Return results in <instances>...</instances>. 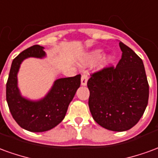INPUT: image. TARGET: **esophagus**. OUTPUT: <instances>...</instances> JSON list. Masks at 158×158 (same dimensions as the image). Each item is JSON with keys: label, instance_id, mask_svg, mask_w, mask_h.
<instances>
[{"label": "esophagus", "instance_id": "34e87169", "mask_svg": "<svg viewBox=\"0 0 158 158\" xmlns=\"http://www.w3.org/2000/svg\"><path fill=\"white\" fill-rule=\"evenodd\" d=\"M87 81H88V75L87 73H83L82 77H81V85H87Z\"/></svg>", "mask_w": 158, "mask_h": 158}]
</instances>
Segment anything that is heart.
<instances>
[{"mask_svg": "<svg viewBox=\"0 0 158 158\" xmlns=\"http://www.w3.org/2000/svg\"><path fill=\"white\" fill-rule=\"evenodd\" d=\"M102 55V51L101 50H95V51H93L89 54H87L86 56L84 59V62H93L96 61L97 59L99 58L100 56ZM111 60H112V57L111 56H106L105 58L103 59V65H105V64H107V63H109L111 62Z\"/></svg>", "mask_w": 158, "mask_h": 158, "instance_id": "obj_1", "label": "heart"}]
</instances>
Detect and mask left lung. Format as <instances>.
<instances>
[{"instance_id": "8db88e82", "label": "left lung", "mask_w": 158, "mask_h": 158, "mask_svg": "<svg viewBox=\"0 0 158 158\" xmlns=\"http://www.w3.org/2000/svg\"><path fill=\"white\" fill-rule=\"evenodd\" d=\"M122 57L90 74L89 107L99 125L112 131H125L139 122L148 104L149 85L141 58L119 42Z\"/></svg>"}]
</instances>
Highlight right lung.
I'll list each match as a JSON object with an SVG mask.
<instances>
[{
  "mask_svg": "<svg viewBox=\"0 0 158 158\" xmlns=\"http://www.w3.org/2000/svg\"><path fill=\"white\" fill-rule=\"evenodd\" d=\"M44 47L30 46L12 61L6 82V102L12 118L21 128L31 132H44L53 129L62 122L69 103L80 86V74L58 79L54 82L48 94L40 101H30L20 95L18 78L20 64L25 58L45 56Z\"/></svg>",
  "mask_w": 158,
  "mask_h": 158,
  "instance_id": "1",
  "label": "right lung"
}]
</instances>
